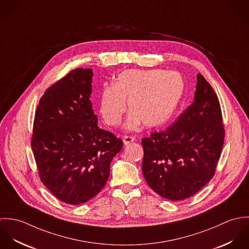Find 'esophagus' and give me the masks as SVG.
Returning <instances> with one entry per match:
<instances>
[{
  "mask_svg": "<svg viewBox=\"0 0 249 249\" xmlns=\"http://www.w3.org/2000/svg\"><path fill=\"white\" fill-rule=\"evenodd\" d=\"M123 141H124V144H128V143L135 141V137L129 136V135H125V136H124V138H123Z\"/></svg>",
  "mask_w": 249,
  "mask_h": 249,
  "instance_id": "1",
  "label": "esophagus"
}]
</instances>
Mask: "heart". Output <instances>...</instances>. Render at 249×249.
<instances>
[{"label": "heart", "mask_w": 249, "mask_h": 249, "mask_svg": "<svg viewBox=\"0 0 249 249\" xmlns=\"http://www.w3.org/2000/svg\"><path fill=\"white\" fill-rule=\"evenodd\" d=\"M185 82L176 71L161 69L122 71L113 85L105 86L100 96V114L109 126L120 124L131 111L125 127L136 129L141 122L148 127L166 124L173 116L184 91Z\"/></svg>", "instance_id": "b5f03b06"}]
</instances>
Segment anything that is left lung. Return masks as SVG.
<instances>
[{"mask_svg":"<svg viewBox=\"0 0 249 249\" xmlns=\"http://www.w3.org/2000/svg\"><path fill=\"white\" fill-rule=\"evenodd\" d=\"M224 124L212 86L197 73L195 101L166 131L142 140V171L148 186L174 201L200 191L214 176Z\"/></svg>","mask_w":249,"mask_h":249,"instance_id":"left-lung-1","label":"left lung"}]
</instances>
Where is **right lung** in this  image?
I'll use <instances>...</instances> for the list:
<instances>
[{
  "instance_id": "add662e5",
  "label": "right lung",
  "mask_w": 249,
  "mask_h": 249,
  "mask_svg": "<svg viewBox=\"0 0 249 249\" xmlns=\"http://www.w3.org/2000/svg\"><path fill=\"white\" fill-rule=\"evenodd\" d=\"M93 71L71 70L51 85L36 107L32 148L43 184L59 200L82 204L107 184L123 141L98 126L90 95Z\"/></svg>"
}]
</instances>
